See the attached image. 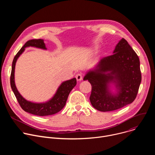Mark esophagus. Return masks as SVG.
Wrapping results in <instances>:
<instances>
[{"mask_svg":"<svg viewBox=\"0 0 155 155\" xmlns=\"http://www.w3.org/2000/svg\"><path fill=\"white\" fill-rule=\"evenodd\" d=\"M75 78L77 81H81L82 80V75L81 74H77L75 76Z\"/></svg>","mask_w":155,"mask_h":155,"instance_id":"1","label":"esophagus"}]
</instances>
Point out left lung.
<instances>
[{
    "label": "left lung",
    "mask_w": 155,
    "mask_h": 155,
    "mask_svg": "<svg viewBox=\"0 0 155 155\" xmlns=\"http://www.w3.org/2000/svg\"><path fill=\"white\" fill-rule=\"evenodd\" d=\"M91 84V105L101 112L121 108L133 102L137 94L142 76L140 61L136 53L122 38L114 54L102 58L93 70L84 76ZM115 84L118 92L112 95L109 83Z\"/></svg>",
    "instance_id": "1"
}]
</instances>
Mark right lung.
Masks as SVG:
<instances>
[{
    "label": "right lung",
    "instance_id": "add662e5",
    "mask_svg": "<svg viewBox=\"0 0 155 155\" xmlns=\"http://www.w3.org/2000/svg\"><path fill=\"white\" fill-rule=\"evenodd\" d=\"M28 47H34L44 50L47 49L45 43L42 39L30 40L25 44V45L17 53L12 62V68L10 75L11 87L19 104L22 109L25 112L37 116L54 115L61 111L65 106L69 93L77 84V80L75 78H74L62 83L53 98L47 102L34 103L26 100L19 94L16 87L15 83V69L18 58L25 51V48Z\"/></svg>",
    "mask_w": 155,
    "mask_h": 155
}]
</instances>
